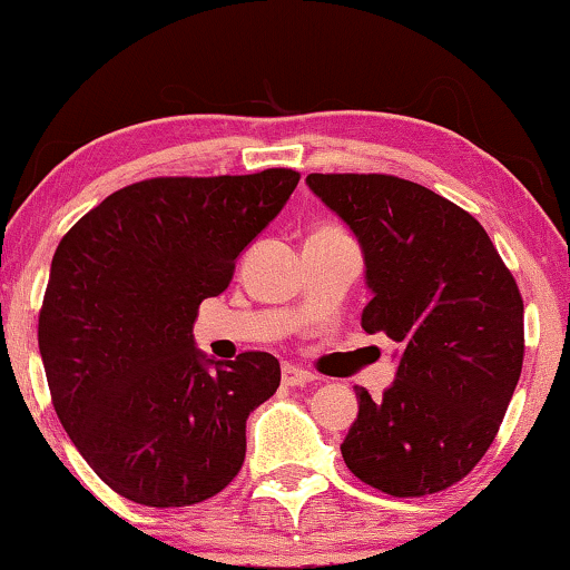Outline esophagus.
Listing matches in <instances>:
<instances>
[{"label": "esophagus", "mask_w": 570, "mask_h": 570, "mask_svg": "<svg viewBox=\"0 0 570 570\" xmlns=\"http://www.w3.org/2000/svg\"><path fill=\"white\" fill-rule=\"evenodd\" d=\"M316 376L311 371H303L298 365L293 363H285L283 365V384L285 386H303V384H311Z\"/></svg>", "instance_id": "obj_1"}]
</instances>
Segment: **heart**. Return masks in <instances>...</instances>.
<instances>
[{"label": "heart", "mask_w": 570, "mask_h": 570, "mask_svg": "<svg viewBox=\"0 0 570 570\" xmlns=\"http://www.w3.org/2000/svg\"><path fill=\"white\" fill-rule=\"evenodd\" d=\"M324 230H332V228H324Z\"/></svg>", "instance_id": "obj_1"}]
</instances>
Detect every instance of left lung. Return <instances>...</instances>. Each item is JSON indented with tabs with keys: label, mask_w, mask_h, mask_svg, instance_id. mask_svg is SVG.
Returning <instances> with one entry per match:
<instances>
[{
	"label": "left lung",
	"mask_w": 570,
	"mask_h": 570,
	"mask_svg": "<svg viewBox=\"0 0 570 570\" xmlns=\"http://www.w3.org/2000/svg\"><path fill=\"white\" fill-rule=\"evenodd\" d=\"M308 189L363 248L361 324L400 345L381 400L355 386L347 470L396 498L446 490L493 443L524 361V301L485 228L425 186L384 174H311Z\"/></svg>",
	"instance_id": "8db88e82"
}]
</instances>
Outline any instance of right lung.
<instances>
[{"mask_svg": "<svg viewBox=\"0 0 570 570\" xmlns=\"http://www.w3.org/2000/svg\"><path fill=\"white\" fill-rule=\"evenodd\" d=\"M298 178H147L59 240L38 316L51 402L85 462L129 501L202 503L244 464L246 420L277 392L279 363L213 361L191 330Z\"/></svg>", "mask_w": 570, "mask_h": 570, "instance_id": "1", "label": "right lung"}]
</instances>
